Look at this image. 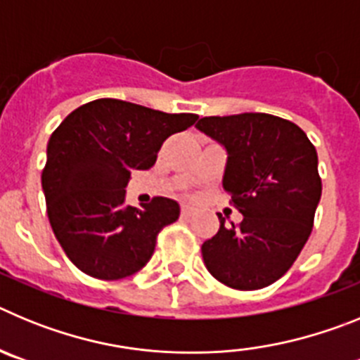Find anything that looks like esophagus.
<instances>
[{
    "mask_svg": "<svg viewBox=\"0 0 360 360\" xmlns=\"http://www.w3.org/2000/svg\"><path fill=\"white\" fill-rule=\"evenodd\" d=\"M193 212H195V209L189 207V205H184V207H182V214L184 216H191V214H193Z\"/></svg>",
    "mask_w": 360,
    "mask_h": 360,
    "instance_id": "obj_1",
    "label": "esophagus"
}]
</instances>
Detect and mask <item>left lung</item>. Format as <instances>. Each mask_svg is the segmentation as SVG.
Instances as JSON below:
<instances>
[{"instance_id":"obj_1","label":"left lung","mask_w":360,"mask_h":360,"mask_svg":"<svg viewBox=\"0 0 360 360\" xmlns=\"http://www.w3.org/2000/svg\"><path fill=\"white\" fill-rule=\"evenodd\" d=\"M196 128L227 151L224 189L243 214L203 241L207 270L227 287L257 290L278 281L303 250L321 200L317 151L290 120L269 113L203 117Z\"/></svg>"}]
</instances>
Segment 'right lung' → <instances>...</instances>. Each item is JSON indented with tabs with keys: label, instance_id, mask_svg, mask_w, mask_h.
Wrapping results in <instances>:
<instances>
[{
	"label": "right lung",
	"instance_id": "right-lung-1",
	"mask_svg": "<svg viewBox=\"0 0 360 360\" xmlns=\"http://www.w3.org/2000/svg\"><path fill=\"white\" fill-rule=\"evenodd\" d=\"M195 113H164L119 98L73 110L52 133L41 174L46 212L70 262L97 279H122L151 259L158 232L180 205L157 196L131 207L126 186L149 169L167 136L191 128Z\"/></svg>",
	"mask_w": 360,
	"mask_h": 360
}]
</instances>
